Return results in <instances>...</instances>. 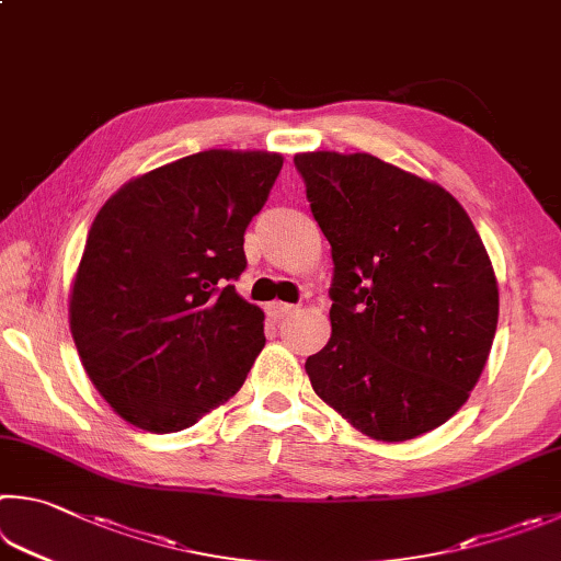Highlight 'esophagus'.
<instances>
[{"instance_id":"esophagus-1","label":"esophagus","mask_w":561,"mask_h":561,"mask_svg":"<svg viewBox=\"0 0 561 561\" xmlns=\"http://www.w3.org/2000/svg\"><path fill=\"white\" fill-rule=\"evenodd\" d=\"M297 311V307L294 304H284V301H272L267 307V313L272 316V319H284V316H289Z\"/></svg>"}]
</instances>
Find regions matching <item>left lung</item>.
<instances>
[{"mask_svg": "<svg viewBox=\"0 0 561 561\" xmlns=\"http://www.w3.org/2000/svg\"><path fill=\"white\" fill-rule=\"evenodd\" d=\"M331 242V339L307 358L316 394L378 442L461 410L497 325V282L468 213L439 183L373 154L294 157Z\"/></svg>", "mask_w": 561, "mask_h": 561, "instance_id": "obj_1", "label": "left lung"}]
</instances>
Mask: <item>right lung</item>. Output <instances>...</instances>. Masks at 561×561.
Masks as SVG:
<instances>
[{"label":"right lung","instance_id":"add662e5","mask_svg":"<svg viewBox=\"0 0 561 561\" xmlns=\"http://www.w3.org/2000/svg\"><path fill=\"white\" fill-rule=\"evenodd\" d=\"M282 161L198 151L131 179L100 208L70 291V333L90 382L125 422L188 430L245 382L264 348V313L232 282Z\"/></svg>","mask_w":561,"mask_h":561}]
</instances>
